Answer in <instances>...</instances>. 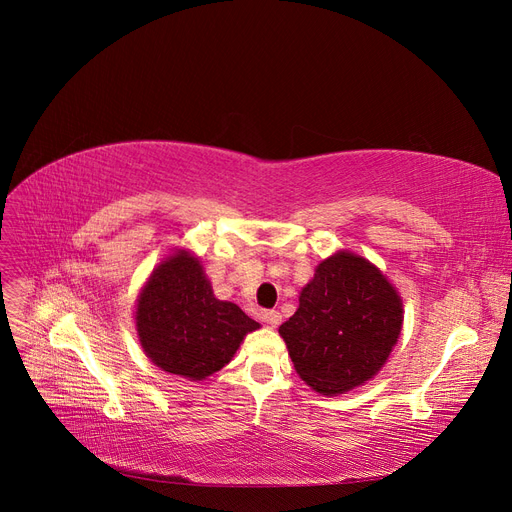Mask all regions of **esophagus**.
I'll use <instances>...</instances> for the list:
<instances>
[{
  "label": "esophagus",
  "instance_id": "34e87169",
  "mask_svg": "<svg viewBox=\"0 0 512 512\" xmlns=\"http://www.w3.org/2000/svg\"><path fill=\"white\" fill-rule=\"evenodd\" d=\"M263 321L270 328H278L280 326V321H282V315L278 313V311H265L263 313Z\"/></svg>",
  "mask_w": 512,
  "mask_h": 512
}]
</instances>
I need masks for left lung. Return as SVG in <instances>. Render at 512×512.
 I'll return each instance as SVG.
<instances>
[{
  "mask_svg": "<svg viewBox=\"0 0 512 512\" xmlns=\"http://www.w3.org/2000/svg\"><path fill=\"white\" fill-rule=\"evenodd\" d=\"M402 299L369 259L336 251L315 267L299 309L280 326L301 380L324 396L367 384L402 332Z\"/></svg>",
  "mask_w": 512,
  "mask_h": 512,
  "instance_id": "1",
  "label": "left lung"
}]
</instances>
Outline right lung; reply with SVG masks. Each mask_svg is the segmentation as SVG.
<instances>
[{
    "instance_id": "right-lung-1",
    "label": "right lung",
    "mask_w": 512,
    "mask_h": 512,
    "mask_svg": "<svg viewBox=\"0 0 512 512\" xmlns=\"http://www.w3.org/2000/svg\"><path fill=\"white\" fill-rule=\"evenodd\" d=\"M134 324L143 353L166 373L201 382L226 367L261 326L238 305L215 299L195 253L176 249L139 292Z\"/></svg>"
}]
</instances>
